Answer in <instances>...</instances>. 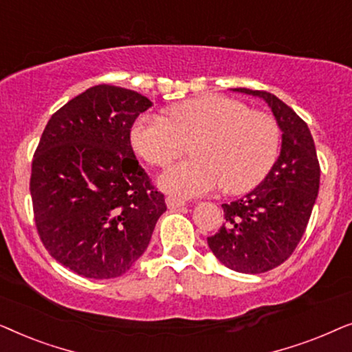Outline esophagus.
<instances>
[{"instance_id": "1", "label": "esophagus", "mask_w": 352, "mask_h": 352, "mask_svg": "<svg viewBox=\"0 0 352 352\" xmlns=\"http://www.w3.org/2000/svg\"><path fill=\"white\" fill-rule=\"evenodd\" d=\"M165 201H166V206H168V208H171V210L182 208V206H186V201H184V200L176 199V197H171V195H168Z\"/></svg>"}]
</instances>
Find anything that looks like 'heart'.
<instances>
[{
  "instance_id": "obj_1",
  "label": "heart",
  "mask_w": 352,
  "mask_h": 352,
  "mask_svg": "<svg viewBox=\"0 0 352 352\" xmlns=\"http://www.w3.org/2000/svg\"><path fill=\"white\" fill-rule=\"evenodd\" d=\"M194 141L195 160L170 168L158 184L179 197H199L218 186L228 194H243L277 162L280 128L272 115L250 110L242 100L205 94L175 104L166 118H139L131 131L134 151L160 168L181 157L186 144Z\"/></svg>"
}]
</instances>
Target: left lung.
Masks as SVG:
<instances>
[{
	"label": "left lung",
	"instance_id": "8db88e82",
	"mask_svg": "<svg viewBox=\"0 0 352 352\" xmlns=\"http://www.w3.org/2000/svg\"><path fill=\"white\" fill-rule=\"evenodd\" d=\"M261 98L282 129V148L261 184L230 204H223L226 223L208 237L216 258L232 271L261 274L280 266L295 252L319 194L320 166L309 128L266 91L235 88Z\"/></svg>",
	"mask_w": 352,
	"mask_h": 352
}]
</instances>
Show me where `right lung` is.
<instances>
[{"instance_id":"obj_1","label":"right lung","mask_w":352,"mask_h":352,"mask_svg":"<svg viewBox=\"0 0 352 352\" xmlns=\"http://www.w3.org/2000/svg\"><path fill=\"white\" fill-rule=\"evenodd\" d=\"M148 107L136 91L98 85L57 110L41 134L30 177L36 230L51 256L78 276L128 272L166 211L129 139Z\"/></svg>"}]
</instances>
